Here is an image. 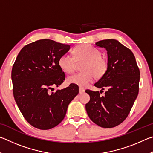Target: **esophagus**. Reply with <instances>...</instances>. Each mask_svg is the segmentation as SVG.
<instances>
[{"instance_id":"esophagus-1","label":"esophagus","mask_w":153,"mask_h":153,"mask_svg":"<svg viewBox=\"0 0 153 153\" xmlns=\"http://www.w3.org/2000/svg\"><path fill=\"white\" fill-rule=\"evenodd\" d=\"M84 88H81L80 87L79 88V94H83V93L84 92Z\"/></svg>"}]
</instances>
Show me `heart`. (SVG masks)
Returning <instances> with one entry per match:
<instances>
[{
    "mask_svg": "<svg viewBox=\"0 0 153 153\" xmlns=\"http://www.w3.org/2000/svg\"><path fill=\"white\" fill-rule=\"evenodd\" d=\"M74 56L65 54L59 59L60 68L67 74H71L76 70L77 63L85 61L82 67V72L72 75L67 77L69 84L81 87L86 86L93 77L100 78L107 70V59L101 56L98 49L87 44L77 46L73 50Z\"/></svg>",
    "mask_w": 153,
    "mask_h": 153,
    "instance_id": "b5f03b06",
    "label": "heart"
}]
</instances>
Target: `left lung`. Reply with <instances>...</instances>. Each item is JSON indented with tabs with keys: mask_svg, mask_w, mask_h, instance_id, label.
Here are the masks:
<instances>
[{
	"mask_svg": "<svg viewBox=\"0 0 153 153\" xmlns=\"http://www.w3.org/2000/svg\"><path fill=\"white\" fill-rule=\"evenodd\" d=\"M95 45L107 50L108 67L94 86L107 91L101 97L98 91L86 90L90 99L86 109L93 122L111 128L122 123L130 112L138 94L140 74L132 52L117 40H103Z\"/></svg>",
	"mask_w": 153,
	"mask_h": 153,
	"instance_id": "8db88e82",
	"label": "left lung"
}]
</instances>
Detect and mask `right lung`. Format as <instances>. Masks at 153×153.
I'll return each instance as SVG.
<instances>
[{"instance_id":"obj_1","label":"right lung","mask_w":153,"mask_h":153,"mask_svg":"<svg viewBox=\"0 0 153 153\" xmlns=\"http://www.w3.org/2000/svg\"><path fill=\"white\" fill-rule=\"evenodd\" d=\"M69 48V45L43 39L25 45L17 56L11 72L13 96L25 120L34 128L49 129L60 123L79 93L73 84L53 92L65 78L58 61Z\"/></svg>"}]
</instances>
